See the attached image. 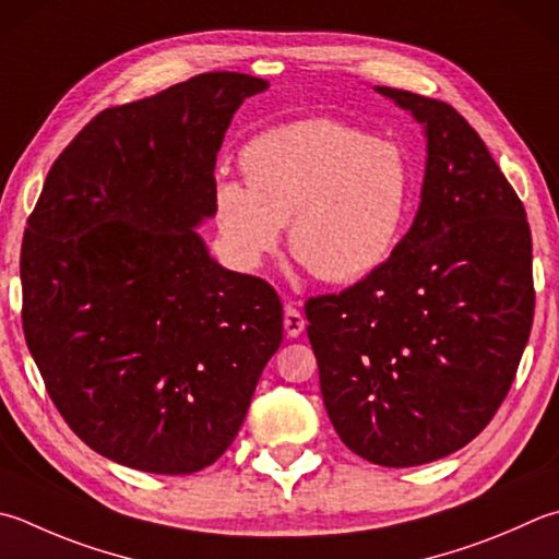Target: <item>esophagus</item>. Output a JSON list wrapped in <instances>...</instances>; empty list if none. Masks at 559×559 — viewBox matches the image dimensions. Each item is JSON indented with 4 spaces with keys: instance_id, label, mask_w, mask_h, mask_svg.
Returning <instances> with one entry per match:
<instances>
[{
    "instance_id": "1",
    "label": "esophagus",
    "mask_w": 559,
    "mask_h": 559,
    "mask_svg": "<svg viewBox=\"0 0 559 559\" xmlns=\"http://www.w3.org/2000/svg\"><path fill=\"white\" fill-rule=\"evenodd\" d=\"M304 325H307V321H304V316L299 313V309L284 307V331H287L289 338H299Z\"/></svg>"
}]
</instances>
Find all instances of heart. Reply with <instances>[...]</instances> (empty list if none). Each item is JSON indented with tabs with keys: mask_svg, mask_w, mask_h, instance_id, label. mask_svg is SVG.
Listing matches in <instances>:
<instances>
[{
	"mask_svg": "<svg viewBox=\"0 0 559 559\" xmlns=\"http://www.w3.org/2000/svg\"><path fill=\"white\" fill-rule=\"evenodd\" d=\"M248 185L221 180L214 218L238 265L258 267L289 224V250L329 284L370 277L394 255L414 206L402 145L329 119L277 126L240 151Z\"/></svg>",
	"mask_w": 559,
	"mask_h": 559,
	"instance_id": "b5f03b06",
	"label": "heart"
}]
</instances>
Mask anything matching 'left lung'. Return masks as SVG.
Segmentation results:
<instances>
[{"mask_svg":"<svg viewBox=\"0 0 559 559\" xmlns=\"http://www.w3.org/2000/svg\"><path fill=\"white\" fill-rule=\"evenodd\" d=\"M374 92L424 126L420 204L382 267L307 301V333L343 443L416 467L465 448L509 394L533 325V243L521 199L450 104Z\"/></svg>","mask_w":559,"mask_h":559,"instance_id":"1","label":"left lung"}]
</instances>
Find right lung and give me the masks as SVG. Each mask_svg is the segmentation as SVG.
Returning a JSON list of instances; mask_svg holds the SVG:
<instances>
[{
  "instance_id": "1",
  "label": "right lung",
  "mask_w": 559,
  "mask_h": 559,
  "mask_svg": "<svg viewBox=\"0 0 559 559\" xmlns=\"http://www.w3.org/2000/svg\"><path fill=\"white\" fill-rule=\"evenodd\" d=\"M270 82L206 72L99 111L52 163L21 246L26 345L94 452L192 475L238 436L282 343L267 282L197 228L234 114Z\"/></svg>"
}]
</instances>
